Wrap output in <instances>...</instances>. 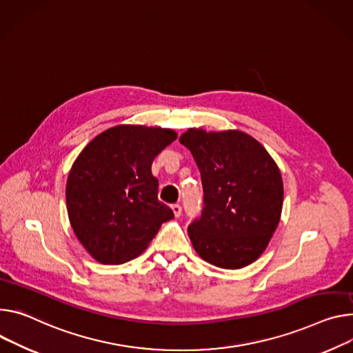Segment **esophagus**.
Wrapping results in <instances>:
<instances>
[{
  "label": "esophagus",
  "mask_w": 353,
  "mask_h": 353,
  "mask_svg": "<svg viewBox=\"0 0 353 353\" xmlns=\"http://www.w3.org/2000/svg\"><path fill=\"white\" fill-rule=\"evenodd\" d=\"M172 210L174 212V216H180L181 215V205L180 204H173Z\"/></svg>",
  "instance_id": "esophagus-1"
}]
</instances>
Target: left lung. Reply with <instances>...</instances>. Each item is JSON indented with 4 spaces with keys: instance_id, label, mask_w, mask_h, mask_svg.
<instances>
[{
    "instance_id": "1",
    "label": "left lung",
    "mask_w": 353,
    "mask_h": 353,
    "mask_svg": "<svg viewBox=\"0 0 353 353\" xmlns=\"http://www.w3.org/2000/svg\"><path fill=\"white\" fill-rule=\"evenodd\" d=\"M201 173L204 207L188 225L201 258L222 269H241L266 249L281 215L283 180L268 150L241 131L180 137Z\"/></svg>"
}]
</instances>
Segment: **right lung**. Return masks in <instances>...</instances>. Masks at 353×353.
I'll use <instances>...</instances> for the list:
<instances>
[{
    "label": "right lung",
    "instance_id": "right-lung-1",
    "mask_svg": "<svg viewBox=\"0 0 353 353\" xmlns=\"http://www.w3.org/2000/svg\"><path fill=\"white\" fill-rule=\"evenodd\" d=\"M176 132L118 125L95 137L72 166L66 203L72 228L95 261L119 265L142 253L174 216L157 200L153 159Z\"/></svg>",
    "mask_w": 353,
    "mask_h": 353
}]
</instances>
